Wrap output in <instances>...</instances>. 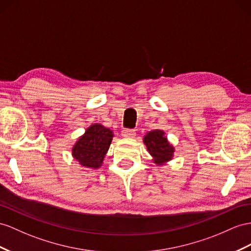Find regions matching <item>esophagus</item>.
<instances>
[{
    "mask_svg": "<svg viewBox=\"0 0 251 251\" xmlns=\"http://www.w3.org/2000/svg\"><path fill=\"white\" fill-rule=\"evenodd\" d=\"M122 136L124 138H128V139H132L136 137V131L133 129H124L122 131Z\"/></svg>",
    "mask_w": 251,
    "mask_h": 251,
    "instance_id": "34e87169",
    "label": "esophagus"
}]
</instances>
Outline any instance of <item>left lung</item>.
<instances>
[{
  "label": "left lung",
  "instance_id": "left-lung-1",
  "mask_svg": "<svg viewBox=\"0 0 251 251\" xmlns=\"http://www.w3.org/2000/svg\"><path fill=\"white\" fill-rule=\"evenodd\" d=\"M143 143L151 156L152 162L157 165H164L173 160L175 147L169 142L163 130L153 129L146 132L143 138Z\"/></svg>",
  "mask_w": 251,
  "mask_h": 251
}]
</instances>
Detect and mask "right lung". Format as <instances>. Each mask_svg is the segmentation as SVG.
<instances>
[{"label": "right lung", "instance_id": "obj_1", "mask_svg": "<svg viewBox=\"0 0 251 251\" xmlns=\"http://www.w3.org/2000/svg\"><path fill=\"white\" fill-rule=\"evenodd\" d=\"M114 134L100 123L89 126L72 147V156L86 169L98 170L104 163Z\"/></svg>", "mask_w": 251, "mask_h": 251}]
</instances>
